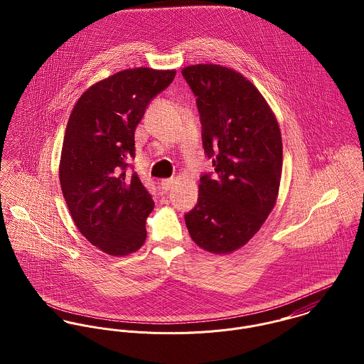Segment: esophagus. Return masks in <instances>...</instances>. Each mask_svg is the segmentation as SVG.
<instances>
[{
  "instance_id": "1",
  "label": "esophagus",
  "mask_w": 364,
  "mask_h": 364,
  "mask_svg": "<svg viewBox=\"0 0 364 364\" xmlns=\"http://www.w3.org/2000/svg\"><path fill=\"white\" fill-rule=\"evenodd\" d=\"M161 189H162V192H168L169 189H171V186L173 185V179L172 178H169V179H164V181H161Z\"/></svg>"
}]
</instances>
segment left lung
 <instances>
[{
	"label": "left lung",
	"mask_w": 364,
	"mask_h": 364,
	"mask_svg": "<svg viewBox=\"0 0 364 364\" xmlns=\"http://www.w3.org/2000/svg\"><path fill=\"white\" fill-rule=\"evenodd\" d=\"M202 122L205 153L215 176L203 175L199 200L185 215L192 240L225 255L242 248L274 208L283 166L277 119L259 90L220 64L182 68Z\"/></svg>",
	"instance_id": "1"
}]
</instances>
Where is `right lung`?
Wrapping results in <instances>:
<instances>
[{
  "label": "right lung",
  "instance_id": "add662e5",
  "mask_svg": "<svg viewBox=\"0 0 364 364\" xmlns=\"http://www.w3.org/2000/svg\"><path fill=\"white\" fill-rule=\"evenodd\" d=\"M175 74L149 67L119 71L91 85L70 114L58 166L61 192L80 232L107 255L124 257L146 242L154 202L127 162L147 105Z\"/></svg>",
  "mask_w": 364,
  "mask_h": 364
}]
</instances>
